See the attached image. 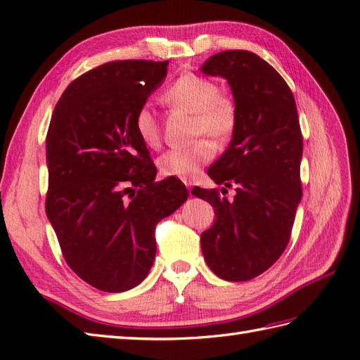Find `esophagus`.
Returning <instances> with one entry per match:
<instances>
[{"label":"esophagus","mask_w":360,"mask_h":360,"mask_svg":"<svg viewBox=\"0 0 360 360\" xmlns=\"http://www.w3.org/2000/svg\"><path fill=\"white\" fill-rule=\"evenodd\" d=\"M184 184H186V187L190 190L193 187V181L192 179H184Z\"/></svg>","instance_id":"34e87169"}]
</instances>
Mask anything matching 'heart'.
I'll return each instance as SVG.
<instances>
[{"mask_svg":"<svg viewBox=\"0 0 360 360\" xmlns=\"http://www.w3.org/2000/svg\"><path fill=\"white\" fill-rule=\"evenodd\" d=\"M162 101L174 110L193 114V134L210 136L219 142L231 137L238 125V108L231 96L219 93L210 79L193 72L181 74L162 93ZM134 131L148 148H159L162 141L160 125L148 105H142L133 119ZM217 147L209 137H201L186 148L165 151L158 159L160 174L190 179L200 173L204 164L215 158Z\"/></svg>","mask_w":360,"mask_h":360,"instance_id":"b5f03b06","label":"heart"}]
</instances>
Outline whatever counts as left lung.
Masks as SVG:
<instances>
[{"mask_svg":"<svg viewBox=\"0 0 360 360\" xmlns=\"http://www.w3.org/2000/svg\"><path fill=\"white\" fill-rule=\"evenodd\" d=\"M201 71L224 77L238 108L232 141L207 170L224 186L221 192L235 188L233 200L221 198L217 188L192 190L215 207L201 249L219 278L248 281L269 269L290 238L302 200L300 122L288 83L257 53L218 52Z\"/></svg>","mask_w":360,"mask_h":360,"instance_id":"left-lung-1","label":"left lung"}]
</instances>
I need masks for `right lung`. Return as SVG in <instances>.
<instances>
[{
    "mask_svg": "<svg viewBox=\"0 0 360 360\" xmlns=\"http://www.w3.org/2000/svg\"><path fill=\"white\" fill-rule=\"evenodd\" d=\"M168 62L117 60L75 79L46 136V215L68 266L88 285L124 292L147 277L155 229L188 198L178 178L156 182L136 111L167 75Z\"/></svg>",
    "mask_w": 360,
    "mask_h": 360,
    "instance_id": "add662e5",
    "label": "right lung"
}]
</instances>
